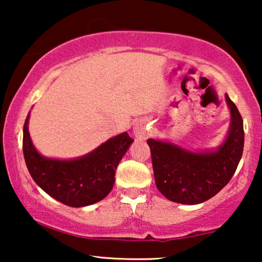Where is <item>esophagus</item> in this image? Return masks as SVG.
Instances as JSON below:
<instances>
[{
	"label": "esophagus",
	"instance_id": "34e87169",
	"mask_svg": "<svg viewBox=\"0 0 262 262\" xmlns=\"http://www.w3.org/2000/svg\"><path fill=\"white\" fill-rule=\"evenodd\" d=\"M134 135L136 136V138L145 139L148 138V136L152 135V127L150 126V124L145 119H141L135 124Z\"/></svg>",
	"mask_w": 262,
	"mask_h": 262
}]
</instances>
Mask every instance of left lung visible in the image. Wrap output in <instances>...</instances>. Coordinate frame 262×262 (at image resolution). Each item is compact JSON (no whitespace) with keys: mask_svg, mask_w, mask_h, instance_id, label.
Here are the masks:
<instances>
[{"mask_svg":"<svg viewBox=\"0 0 262 262\" xmlns=\"http://www.w3.org/2000/svg\"><path fill=\"white\" fill-rule=\"evenodd\" d=\"M230 127L216 150L193 152L177 144L148 139L156 187L174 203L194 205L216 195L230 181L242 157L243 120L228 94Z\"/></svg>","mask_w":262,"mask_h":262,"instance_id":"8db88e82","label":"left lung"}]
</instances>
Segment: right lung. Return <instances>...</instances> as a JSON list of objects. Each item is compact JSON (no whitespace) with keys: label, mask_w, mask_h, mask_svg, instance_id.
<instances>
[{"label":"right lung","mask_w":262,"mask_h":262,"mask_svg":"<svg viewBox=\"0 0 262 262\" xmlns=\"http://www.w3.org/2000/svg\"><path fill=\"white\" fill-rule=\"evenodd\" d=\"M24 125L23 150L27 169L42 191L71 207L92 205L102 200L114 185L120 160L134 142L127 132L110 138L92 152L75 160H55L41 156Z\"/></svg>","instance_id":"right-lung-1"}]
</instances>
